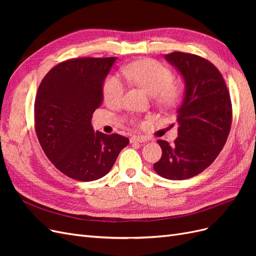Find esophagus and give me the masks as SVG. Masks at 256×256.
Instances as JSON below:
<instances>
[{
  "label": "esophagus",
  "instance_id": "esophagus-1",
  "mask_svg": "<svg viewBox=\"0 0 256 256\" xmlns=\"http://www.w3.org/2000/svg\"><path fill=\"white\" fill-rule=\"evenodd\" d=\"M147 141V138L143 136H134L130 138V143H144Z\"/></svg>",
  "mask_w": 256,
  "mask_h": 256
}]
</instances>
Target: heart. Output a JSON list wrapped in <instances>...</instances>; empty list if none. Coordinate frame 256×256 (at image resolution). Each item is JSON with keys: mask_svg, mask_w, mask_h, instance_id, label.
<instances>
[{"mask_svg": "<svg viewBox=\"0 0 256 256\" xmlns=\"http://www.w3.org/2000/svg\"><path fill=\"white\" fill-rule=\"evenodd\" d=\"M124 72L129 81L144 88L161 104H172L177 98L178 90L173 85L172 72L157 60H136L124 68ZM125 90L126 84L118 74L108 76L102 88L104 102L111 106L120 104ZM132 122H138V120L132 118Z\"/></svg>", "mask_w": 256, "mask_h": 256, "instance_id": "heart-1", "label": "heart"}]
</instances>
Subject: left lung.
I'll return each mask as SVG.
<instances>
[{
    "instance_id": "1",
    "label": "left lung",
    "mask_w": 256,
    "mask_h": 256,
    "mask_svg": "<svg viewBox=\"0 0 256 256\" xmlns=\"http://www.w3.org/2000/svg\"><path fill=\"white\" fill-rule=\"evenodd\" d=\"M184 81V94L176 111L178 136L162 148L154 170L161 177L182 180L202 173L226 144L232 126V102L224 79L210 62L196 54H166Z\"/></svg>"
}]
</instances>
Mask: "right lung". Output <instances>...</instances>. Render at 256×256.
I'll return each mask as SVG.
<instances>
[{
    "instance_id": "add662e5",
    "label": "right lung",
    "mask_w": 256,
    "mask_h": 256,
    "mask_svg": "<svg viewBox=\"0 0 256 256\" xmlns=\"http://www.w3.org/2000/svg\"><path fill=\"white\" fill-rule=\"evenodd\" d=\"M116 58H81L58 64L44 76L34 106L35 129L46 156L80 182L110 172L129 144L118 134L94 131L92 115L104 100L102 88Z\"/></svg>"
}]
</instances>
